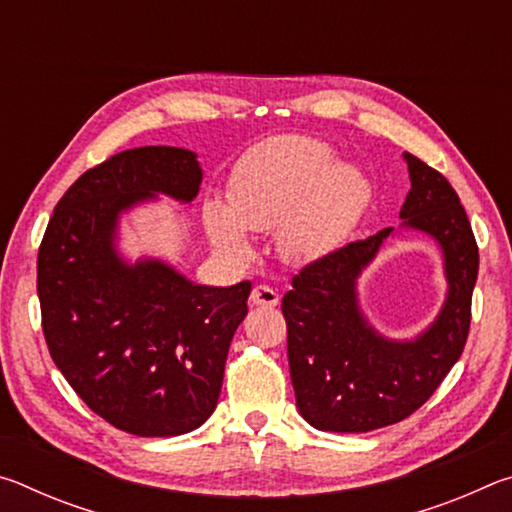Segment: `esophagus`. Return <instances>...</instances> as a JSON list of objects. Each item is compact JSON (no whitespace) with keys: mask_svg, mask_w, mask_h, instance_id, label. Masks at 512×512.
Here are the masks:
<instances>
[{"mask_svg":"<svg viewBox=\"0 0 512 512\" xmlns=\"http://www.w3.org/2000/svg\"><path fill=\"white\" fill-rule=\"evenodd\" d=\"M250 302L257 307H275L277 302H280V293L271 287H266V284H257L253 293H250Z\"/></svg>","mask_w":512,"mask_h":512,"instance_id":"esophagus-1","label":"esophagus"}]
</instances>
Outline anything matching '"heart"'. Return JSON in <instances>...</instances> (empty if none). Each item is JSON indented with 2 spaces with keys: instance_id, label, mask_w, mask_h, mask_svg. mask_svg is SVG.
I'll return each mask as SVG.
<instances>
[{
  "instance_id": "b5f03b06",
  "label": "heart",
  "mask_w": 512,
  "mask_h": 512,
  "mask_svg": "<svg viewBox=\"0 0 512 512\" xmlns=\"http://www.w3.org/2000/svg\"><path fill=\"white\" fill-rule=\"evenodd\" d=\"M332 146L309 135H280L257 144L232 178L228 207L205 212L210 237L237 259H248L250 232L275 230L277 253L307 266L341 250L370 205L363 171L334 162Z\"/></svg>"
}]
</instances>
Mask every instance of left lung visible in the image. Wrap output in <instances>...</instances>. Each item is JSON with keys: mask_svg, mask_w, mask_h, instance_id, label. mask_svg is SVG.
<instances>
[{"mask_svg": "<svg viewBox=\"0 0 512 512\" xmlns=\"http://www.w3.org/2000/svg\"><path fill=\"white\" fill-rule=\"evenodd\" d=\"M404 160L411 192L400 219L443 250L445 305L413 341L386 339L363 316L357 277L393 228L352 241L293 275L282 298L291 381L300 415L320 431L366 433L409 418L461 359L470 334L479 273L472 225L443 173L411 153Z\"/></svg>", "mask_w": 512, "mask_h": 512, "instance_id": "left-lung-1", "label": "left lung"}]
</instances>
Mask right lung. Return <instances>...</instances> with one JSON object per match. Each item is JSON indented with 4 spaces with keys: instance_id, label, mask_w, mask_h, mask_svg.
<instances>
[{
    "instance_id": "right-lung-1",
    "label": "right lung",
    "mask_w": 512,
    "mask_h": 512,
    "mask_svg": "<svg viewBox=\"0 0 512 512\" xmlns=\"http://www.w3.org/2000/svg\"><path fill=\"white\" fill-rule=\"evenodd\" d=\"M201 180L187 149L121 151L67 189L38 250L51 359L94 413L135 436H180L210 418L248 314V280L203 287L158 259L128 264L115 248L121 212L158 194L192 203Z\"/></svg>"
}]
</instances>
